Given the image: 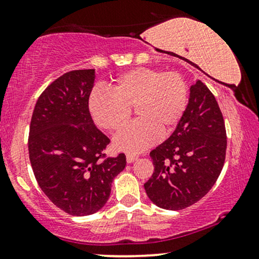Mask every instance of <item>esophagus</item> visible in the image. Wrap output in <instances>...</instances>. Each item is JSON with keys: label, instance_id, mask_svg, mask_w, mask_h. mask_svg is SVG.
<instances>
[{"label": "esophagus", "instance_id": "1", "mask_svg": "<svg viewBox=\"0 0 259 259\" xmlns=\"http://www.w3.org/2000/svg\"><path fill=\"white\" fill-rule=\"evenodd\" d=\"M138 158H139V155H138V154H133V153H127L126 154V160H127V162H128V164H131V162H133V161H136Z\"/></svg>", "mask_w": 259, "mask_h": 259}]
</instances>
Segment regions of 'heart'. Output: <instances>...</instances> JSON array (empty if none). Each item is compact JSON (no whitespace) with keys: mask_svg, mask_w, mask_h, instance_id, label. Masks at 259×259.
Wrapping results in <instances>:
<instances>
[{"mask_svg":"<svg viewBox=\"0 0 259 259\" xmlns=\"http://www.w3.org/2000/svg\"><path fill=\"white\" fill-rule=\"evenodd\" d=\"M109 91L92 93L90 111L101 128L119 132L134 109L138 120L114 139L121 151L139 152L152 146L159 133L168 134L176 128L186 111L187 84L177 72L133 68L121 74Z\"/></svg>","mask_w":259,"mask_h":259,"instance_id":"1","label":"heart"}]
</instances>
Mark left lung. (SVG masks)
Returning <instances> with one entry per match:
<instances>
[{
    "label": "left lung",
    "instance_id": "1",
    "mask_svg": "<svg viewBox=\"0 0 259 259\" xmlns=\"http://www.w3.org/2000/svg\"><path fill=\"white\" fill-rule=\"evenodd\" d=\"M226 144L218 102L206 84L197 81L176 131L150 152L154 171L144 184L148 198L166 210H183L197 203L221 175Z\"/></svg>",
    "mask_w": 259,
    "mask_h": 259
}]
</instances>
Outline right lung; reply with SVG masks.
Segmentation results:
<instances>
[{
  "label": "right lung",
  "mask_w": 259,
  "mask_h": 259,
  "mask_svg": "<svg viewBox=\"0 0 259 259\" xmlns=\"http://www.w3.org/2000/svg\"><path fill=\"white\" fill-rule=\"evenodd\" d=\"M94 69L70 70L38 97L30 120L28 150L34 176L53 204L66 213L100 210L126 155L107 157L111 140L97 128L88 101Z\"/></svg>",
  "instance_id": "right-lung-1"
}]
</instances>
